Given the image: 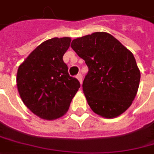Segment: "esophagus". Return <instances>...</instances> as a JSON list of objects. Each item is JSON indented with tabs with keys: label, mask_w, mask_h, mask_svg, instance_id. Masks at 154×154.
Listing matches in <instances>:
<instances>
[{
	"label": "esophagus",
	"mask_w": 154,
	"mask_h": 154,
	"mask_svg": "<svg viewBox=\"0 0 154 154\" xmlns=\"http://www.w3.org/2000/svg\"><path fill=\"white\" fill-rule=\"evenodd\" d=\"M76 78L78 79V80L79 81V83L82 84V75H81V74H78V75H76Z\"/></svg>",
	"instance_id": "1"
}]
</instances>
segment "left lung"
Here are the masks:
<instances>
[{
    "mask_svg": "<svg viewBox=\"0 0 154 154\" xmlns=\"http://www.w3.org/2000/svg\"><path fill=\"white\" fill-rule=\"evenodd\" d=\"M71 48L89 69L82 86L91 110L105 118L127 111L135 99L141 77L132 52L104 32L74 39Z\"/></svg>",
    "mask_w": 154,
    "mask_h": 154,
    "instance_id": "obj_1",
    "label": "left lung"
}]
</instances>
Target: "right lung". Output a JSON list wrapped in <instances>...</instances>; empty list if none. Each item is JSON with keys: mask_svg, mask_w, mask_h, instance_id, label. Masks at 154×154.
Here are the masks:
<instances>
[{"mask_svg": "<svg viewBox=\"0 0 154 154\" xmlns=\"http://www.w3.org/2000/svg\"><path fill=\"white\" fill-rule=\"evenodd\" d=\"M70 38H54L38 46L20 64L17 85L23 103L44 120L63 116L80 87L71 77L63 56L70 45Z\"/></svg>", "mask_w": 154, "mask_h": 154, "instance_id": "right-lung-1", "label": "right lung"}]
</instances>
